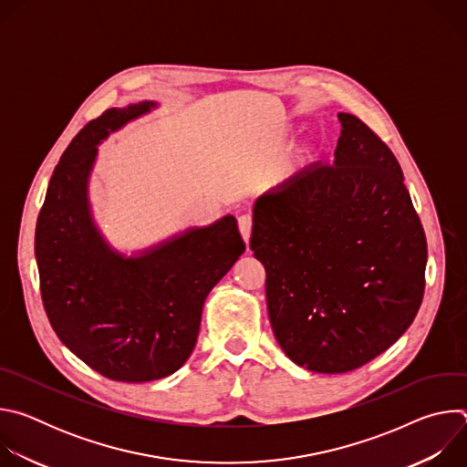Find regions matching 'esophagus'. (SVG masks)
<instances>
[{
	"instance_id": "obj_1",
	"label": "esophagus",
	"mask_w": 467,
	"mask_h": 467,
	"mask_svg": "<svg viewBox=\"0 0 467 467\" xmlns=\"http://www.w3.org/2000/svg\"><path fill=\"white\" fill-rule=\"evenodd\" d=\"M238 227H240V233L244 236L245 242H249V236H251V229H253V218L249 214H242L238 218Z\"/></svg>"
}]
</instances>
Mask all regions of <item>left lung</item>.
Wrapping results in <instances>:
<instances>
[{
    "mask_svg": "<svg viewBox=\"0 0 467 467\" xmlns=\"http://www.w3.org/2000/svg\"><path fill=\"white\" fill-rule=\"evenodd\" d=\"M338 119L335 162L262 193L249 240L281 349L317 373H346L386 351L425 292L427 238L401 166L360 118Z\"/></svg>",
    "mask_w": 467,
    "mask_h": 467,
    "instance_id": "left-lung-1",
    "label": "left lung"
}]
</instances>
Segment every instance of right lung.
Here are the masks:
<instances>
[{
  "instance_id": "right-lung-1",
  "label": "right lung",
  "mask_w": 467,
  "mask_h": 467,
  "mask_svg": "<svg viewBox=\"0 0 467 467\" xmlns=\"http://www.w3.org/2000/svg\"><path fill=\"white\" fill-rule=\"evenodd\" d=\"M151 107L109 109L78 132L55 166L35 233L53 330L87 366L119 382L157 380L188 360L209 292L245 251L233 216L139 258L114 253L96 231L87 202L96 146Z\"/></svg>"
}]
</instances>
